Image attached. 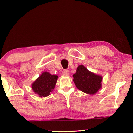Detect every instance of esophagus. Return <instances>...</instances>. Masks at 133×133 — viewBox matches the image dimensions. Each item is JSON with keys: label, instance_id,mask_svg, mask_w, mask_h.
Here are the masks:
<instances>
[{"label": "esophagus", "instance_id": "obj_1", "mask_svg": "<svg viewBox=\"0 0 133 133\" xmlns=\"http://www.w3.org/2000/svg\"><path fill=\"white\" fill-rule=\"evenodd\" d=\"M63 75H65V76H68L70 75V73H69V70H64L63 72Z\"/></svg>", "mask_w": 133, "mask_h": 133}]
</instances>
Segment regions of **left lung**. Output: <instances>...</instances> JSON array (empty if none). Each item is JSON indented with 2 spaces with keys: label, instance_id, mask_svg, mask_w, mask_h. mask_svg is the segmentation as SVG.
Segmentation results:
<instances>
[{
  "label": "left lung",
  "instance_id": "1",
  "mask_svg": "<svg viewBox=\"0 0 133 133\" xmlns=\"http://www.w3.org/2000/svg\"><path fill=\"white\" fill-rule=\"evenodd\" d=\"M73 77L76 87L83 93L95 94L102 87V76L89 71L83 65L77 67Z\"/></svg>",
  "mask_w": 133,
  "mask_h": 133
}]
</instances>
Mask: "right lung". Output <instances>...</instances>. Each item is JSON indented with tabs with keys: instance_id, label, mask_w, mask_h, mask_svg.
<instances>
[{
	"instance_id": "obj_1",
	"label": "right lung",
	"mask_w": 133,
	"mask_h": 133,
	"mask_svg": "<svg viewBox=\"0 0 133 133\" xmlns=\"http://www.w3.org/2000/svg\"><path fill=\"white\" fill-rule=\"evenodd\" d=\"M58 77V76L44 71L32 83L31 89L40 97H46L53 91Z\"/></svg>"
}]
</instances>
